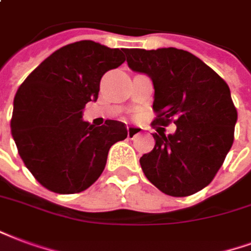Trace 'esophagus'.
<instances>
[{"label":"esophagus","mask_w":251,"mask_h":251,"mask_svg":"<svg viewBox=\"0 0 251 251\" xmlns=\"http://www.w3.org/2000/svg\"><path fill=\"white\" fill-rule=\"evenodd\" d=\"M141 130H142V129H141L140 126H134V125L127 126V137H129V138L135 137L137 134H140Z\"/></svg>","instance_id":"obj_1"}]
</instances>
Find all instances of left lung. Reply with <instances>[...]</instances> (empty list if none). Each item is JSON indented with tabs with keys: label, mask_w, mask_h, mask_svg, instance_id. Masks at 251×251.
<instances>
[{
	"label": "left lung",
	"mask_w": 251,
	"mask_h": 251,
	"mask_svg": "<svg viewBox=\"0 0 251 251\" xmlns=\"http://www.w3.org/2000/svg\"><path fill=\"white\" fill-rule=\"evenodd\" d=\"M133 72L153 81L155 124L176 118L173 134L154 133V149L140 158L145 176L161 192L192 196L213 181L234 141L237 110L227 83L186 50L125 49Z\"/></svg>",
	"instance_id": "obj_1"
}]
</instances>
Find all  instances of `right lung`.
I'll use <instances>...</instances> for the list:
<instances>
[{"label":"right lung","instance_id":"1","mask_svg":"<svg viewBox=\"0 0 251 251\" xmlns=\"http://www.w3.org/2000/svg\"><path fill=\"white\" fill-rule=\"evenodd\" d=\"M125 49L83 40L55 50L18 88L10 122L25 166L51 192L73 194L96 182L111 145L127 137L125 124L90 125L85 105L97 101L100 81L125 62Z\"/></svg>","mask_w":251,"mask_h":251}]
</instances>
